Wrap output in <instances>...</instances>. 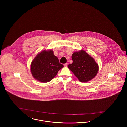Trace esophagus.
I'll return each instance as SVG.
<instances>
[{
  "label": "esophagus",
  "mask_w": 127,
  "mask_h": 127,
  "mask_svg": "<svg viewBox=\"0 0 127 127\" xmlns=\"http://www.w3.org/2000/svg\"><path fill=\"white\" fill-rule=\"evenodd\" d=\"M64 66L65 67H66V66H67V63H65V64H64Z\"/></svg>",
  "instance_id": "34e87169"
}]
</instances>
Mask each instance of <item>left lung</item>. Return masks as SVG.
<instances>
[{"label": "left lung", "instance_id": "obj_1", "mask_svg": "<svg viewBox=\"0 0 127 127\" xmlns=\"http://www.w3.org/2000/svg\"><path fill=\"white\" fill-rule=\"evenodd\" d=\"M72 59V64L67 66L79 81L87 82L96 76L99 69L98 65L85 51L80 50L74 52Z\"/></svg>", "mask_w": 127, "mask_h": 127}]
</instances>
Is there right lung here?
I'll use <instances>...</instances> for the list:
<instances>
[{
  "mask_svg": "<svg viewBox=\"0 0 127 127\" xmlns=\"http://www.w3.org/2000/svg\"><path fill=\"white\" fill-rule=\"evenodd\" d=\"M64 66L51 49L44 50L31 62L30 72L33 78L43 83L51 81Z\"/></svg>",
  "mask_w": 127,
  "mask_h": 127,
  "instance_id": "add662e5",
  "label": "right lung"
}]
</instances>
